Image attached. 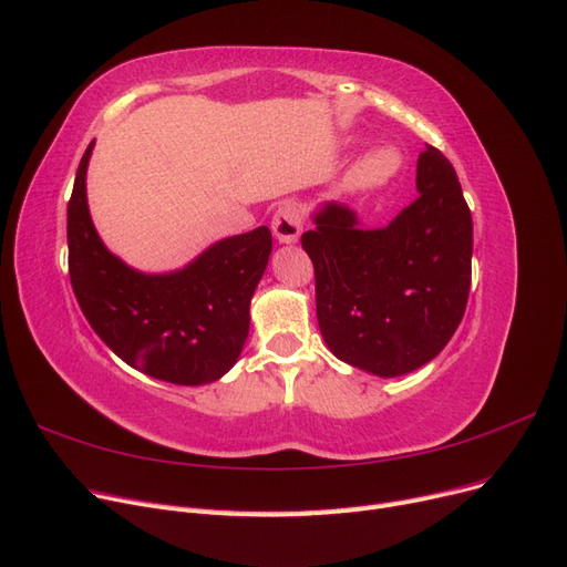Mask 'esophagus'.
<instances>
[{"label": "esophagus", "instance_id": "34e87169", "mask_svg": "<svg viewBox=\"0 0 567 567\" xmlns=\"http://www.w3.org/2000/svg\"><path fill=\"white\" fill-rule=\"evenodd\" d=\"M271 229H274V236H277L279 244H284V246L296 244L300 238V231H302V215H300L298 205L284 203L277 210V215H274Z\"/></svg>", "mask_w": 567, "mask_h": 567}]
</instances>
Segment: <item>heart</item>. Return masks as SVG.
I'll return each mask as SVG.
<instances>
[{
    "instance_id": "obj_1",
    "label": "heart",
    "mask_w": 567,
    "mask_h": 567,
    "mask_svg": "<svg viewBox=\"0 0 567 567\" xmlns=\"http://www.w3.org/2000/svg\"><path fill=\"white\" fill-rule=\"evenodd\" d=\"M402 153L390 144L371 146L369 151L359 153V156L348 165L346 173L340 177V194H367L375 188L388 186L402 169Z\"/></svg>"
}]
</instances>
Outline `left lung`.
<instances>
[{"label":"left lung","mask_w":567,"mask_h":567,"mask_svg":"<svg viewBox=\"0 0 567 567\" xmlns=\"http://www.w3.org/2000/svg\"><path fill=\"white\" fill-rule=\"evenodd\" d=\"M416 192L385 227L321 203L302 234L317 277V319L329 350L350 367L394 379L444 350L466 312L473 219L452 163L425 146Z\"/></svg>","instance_id":"1"}]
</instances>
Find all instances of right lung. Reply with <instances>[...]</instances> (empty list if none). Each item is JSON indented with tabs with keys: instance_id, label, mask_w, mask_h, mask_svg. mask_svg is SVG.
Segmentation results:
<instances>
[{
	"instance_id": "1",
	"label": "right lung",
	"mask_w": 567,
	"mask_h": 567,
	"mask_svg": "<svg viewBox=\"0 0 567 567\" xmlns=\"http://www.w3.org/2000/svg\"><path fill=\"white\" fill-rule=\"evenodd\" d=\"M94 142L80 161L68 203V271L94 333L132 369L175 385H205L241 357L250 300L271 252L257 227L219 238L179 269L130 267L101 241L87 203Z\"/></svg>"
}]
</instances>
